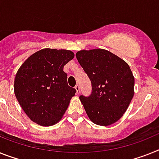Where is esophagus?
<instances>
[{
	"instance_id": "34e87169",
	"label": "esophagus",
	"mask_w": 159,
	"mask_h": 159,
	"mask_svg": "<svg viewBox=\"0 0 159 159\" xmlns=\"http://www.w3.org/2000/svg\"><path fill=\"white\" fill-rule=\"evenodd\" d=\"M75 89H76V90H77V94H80V86H79V85H76Z\"/></svg>"
}]
</instances>
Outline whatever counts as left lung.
I'll return each instance as SVG.
<instances>
[{
	"label": "left lung",
	"mask_w": 159,
	"mask_h": 159,
	"mask_svg": "<svg viewBox=\"0 0 159 159\" xmlns=\"http://www.w3.org/2000/svg\"><path fill=\"white\" fill-rule=\"evenodd\" d=\"M76 57L91 82V94L79 97L88 117L98 125H112L126 111L134 94L130 67L104 49L79 51Z\"/></svg>",
	"instance_id": "obj_1"
}]
</instances>
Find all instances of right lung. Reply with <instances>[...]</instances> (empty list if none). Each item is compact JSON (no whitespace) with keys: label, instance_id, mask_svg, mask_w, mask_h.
Wrapping results in <instances>:
<instances>
[{"label":"right lung","instance_id":"obj_1","mask_svg":"<svg viewBox=\"0 0 159 159\" xmlns=\"http://www.w3.org/2000/svg\"><path fill=\"white\" fill-rule=\"evenodd\" d=\"M74 57L71 51L44 48L19 68L14 93L28 117L42 126L57 124L77 90L68 85L64 66Z\"/></svg>","mask_w":159,"mask_h":159}]
</instances>
